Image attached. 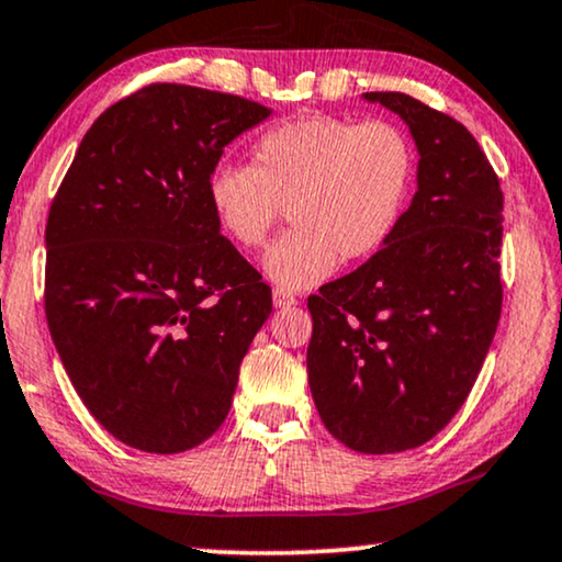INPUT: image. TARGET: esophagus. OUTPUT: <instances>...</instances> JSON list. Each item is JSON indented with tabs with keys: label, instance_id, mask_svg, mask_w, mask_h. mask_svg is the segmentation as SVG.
<instances>
[{
	"label": "esophagus",
	"instance_id": "1",
	"mask_svg": "<svg viewBox=\"0 0 562 562\" xmlns=\"http://www.w3.org/2000/svg\"><path fill=\"white\" fill-rule=\"evenodd\" d=\"M272 301L277 308H288V306H295V303H299V299H295L293 293H285V290H274Z\"/></svg>",
	"mask_w": 562,
	"mask_h": 562
}]
</instances>
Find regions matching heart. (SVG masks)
I'll return each instance as SVG.
<instances>
[{
  "label": "heart",
  "instance_id": "heart-1",
  "mask_svg": "<svg viewBox=\"0 0 562 562\" xmlns=\"http://www.w3.org/2000/svg\"><path fill=\"white\" fill-rule=\"evenodd\" d=\"M416 182V148L384 120L314 114L261 133L251 167L209 175L216 227L240 251H256L288 209L293 229L263 256V272L288 290L327 280L342 263L374 256L395 227Z\"/></svg>",
  "mask_w": 562,
  "mask_h": 562
}]
</instances>
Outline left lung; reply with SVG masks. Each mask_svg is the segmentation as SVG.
<instances>
[{
	"label": "left lung",
	"instance_id": "obj_1",
	"mask_svg": "<svg viewBox=\"0 0 562 562\" xmlns=\"http://www.w3.org/2000/svg\"><path fill=\"white\" fill-rule=\"evenodd\" d=\"M418 148V191L367 263L311 295L306 367L324 427L367 456L414 450L474 387L503 311V191L476 138L408 93L371 91Z\"/></svg>",
	"mask_w": 562,
	"mask_h": 562
}]
</instances>
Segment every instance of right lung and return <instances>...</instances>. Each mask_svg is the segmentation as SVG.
I'll use <instances>...</instances> for the list:
<instances>
[{
  "instance_id": "add662e5",
  "label": "right lung",
  "mask_w": 562,
  "mask_h": 562,
  "mask_svg": "<svg viewBox=\"0 0 562 562\" xmlns=\"http://www.w3.org/2000/svg\"><path fill=\"white\" fill-rule=\"evenodd\" d=\"M272 110L151 83L88 127L46 220L44 308L72 387L135 450H191L227 418L272 290L220 235L209 175Z\"/></svg>"
}]
</instances>
